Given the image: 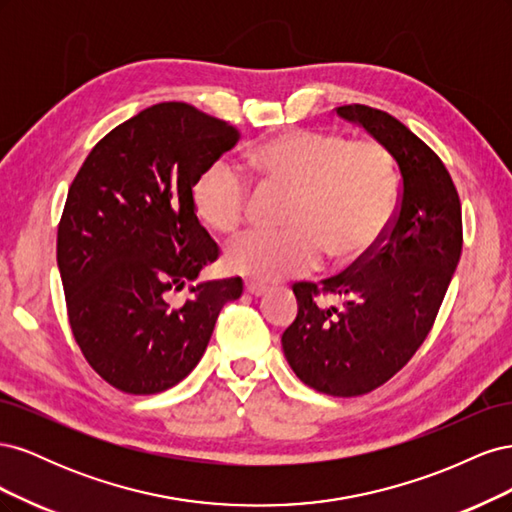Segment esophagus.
<instances>
[{"label":"esophagus","mask_w":512,"mask_h":512,"mask_svg":"<svg viewBox=\"0 0 512 512\" xmlns=\"http://www.w3.org/2000/svg\"><path fill=\"white\" fill-rule=\"evenodd\" d=\"M245 292L254 294V297H260V294L267 292L265 284H258V282H245Z\"/></svg>","instance_id":"1"}]
</instances>
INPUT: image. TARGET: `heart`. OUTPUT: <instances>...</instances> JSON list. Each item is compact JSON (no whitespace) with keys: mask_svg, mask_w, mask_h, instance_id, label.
Masks as SVG:
<instances>
[{"mask_svg":"<svg viewBox=\"0 0 512 512\" xmlns=\"http://www.w3.org/2000/svg\"><path fill=\"white\" fill-rule=\"evenodd\" d=\"M262 185L290 194L280 230H250L232 241L226 265L245 277L277 282L367 256L389 232L399 203L391 153L371 138L348 141L327 130H290L245 153ZM192 207L209 228L235 232L250 207V183L215 160L192 183Z\"/></svg>","mask_w":512,"mask_h":512,"instance_id":"obj_1","label":"heart"}]
</instances>
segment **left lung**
I'll use <instances>...</instances> for the list:
<instances>
[{
	"mask_svg": "<svg viewBox=\"0 0 512 512\" xmlns=\"http://www.w3.org/2000/svg\"><path fill=\"white\" fill-rule=\"evenodd\" d=\"M361 123L395 158V220L367 256L322 286L294 284L299 314L282 335L286 361L318 393L356 397L378 389L421 348L457 269L461 203L442 160L393 115L365 104L335 108ZM322 293L340 305L318 306Z\"/></svg>",
	"mask_w": 512,
	"mask_h": 512,
	"instance_id": "left-lung-1",
	"label": "left lung"
}]
</instances>
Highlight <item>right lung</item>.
Wrapping results in <instances>:
<instances>
[{"label": "right lung", "instance_id": "add662e5", "mask_svg": "<svg viewBox=\"0 0 512 512\" xmlns=\"http://www.w3.org/2000/svg\"><path fill=\"white\" fill-rule=\"evenodd\" d=\"M239 130L185 102L119 123L76 173L57 228V267L72 335L91 369L130 395L162 393L198 365L241 277L170 294L218 260L192 183L235 147Z\"/></svg>", "mask_w": 512, "mask_h": 512}]
</instances>
